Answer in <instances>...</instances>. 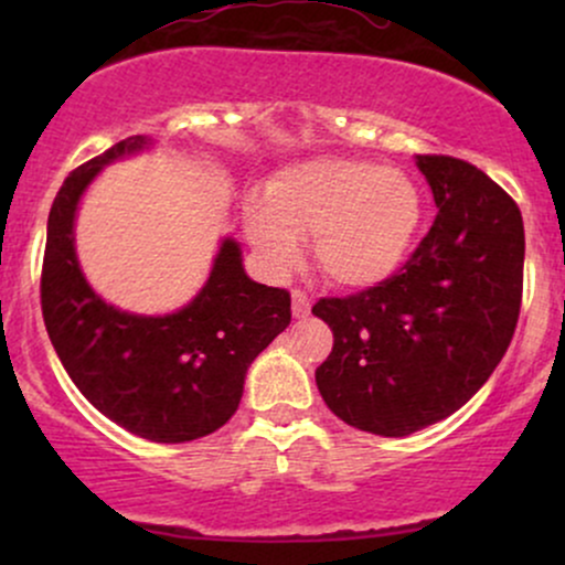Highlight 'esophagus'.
<instances>
[{"instance_id":"1","label":"esophagus","mask_w":565,"mask_h":565,"mask_svg":"<svg viewBox=\"0 0 565 565\" xmlns=\"http://www.w3.org/2000/svg\"><path fill=\"white\" fill-rule=\"evenodd\" d=\"M291 313H295V319H305V316L310 313V300L308 295L300 289L291 291Z\"/></svg>"}]
</instances>
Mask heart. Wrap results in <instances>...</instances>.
<instances>
[{
	"instance_id": "heart-1",
	"label": "heart",
	"mask_w": 565,
	"mask_h": 565,
	"mask_svg": "<svg viewBox=\"0 0 565 565\" xmlns=\"http://www.w3.org/2000/svg\"><path fill=\"white\" fill-rule=\"evenodd\" d=\"M425 199L412 174L377 161L316 157L284 167L268 201H249L244 231L276 274L295 268L313 236L319 268L334 284L369 289L387 281L417 242Z\"/></svg>"
}]
</instances>
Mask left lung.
Returning <instances> with one entry per match:
<instances>
[{
    "label": "left lung",
    "mask_w": 565,
    "mask_h": 565,
    "mask_svg": "<svg viewBox=\"0 0 565 565\" xmlns=\"http://www.w3.org/2000/svg\"><path fill=\"white\" fill-rule=\"evenodd\" d=\"M438 215L387 281L323 297L313 313L334 345L316 369L342 423L404 438L446 419L491 377L521 313L523 217L489 174L462 159L417 157Z\"/></svg>",
    "instance_id": "left-lung-1"
}]
</instances>
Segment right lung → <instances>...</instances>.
<instances>
[{
	"label": "right lung",
	"instance_id": "add662e5",
	"mask_svg": "<svg viewBox=\"0 0 565 565\" xmlns=\"http://www.w3.org/2000/svg\"><path fill=\"white\" fill-rule=\"evenodd\" d=\"M151 146L132 135L63 180L47 220L42 316L63 369L97 412L153 444H185L236 414L246 369L289 327L291 300L246 276L231 236L199 295L174 313H127L89 287L74 244L79 201L103 167Z\"/></svg>",
	"mask_w": 565,
	"mask_h": 565
}]
</instances>
